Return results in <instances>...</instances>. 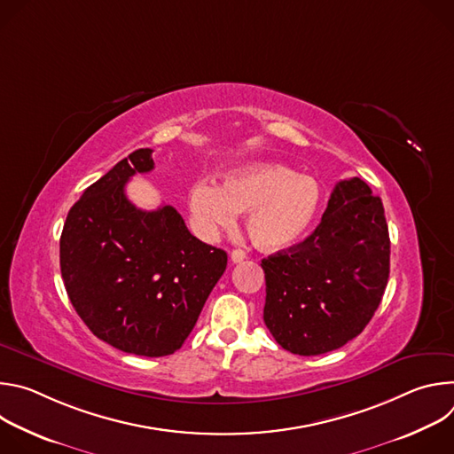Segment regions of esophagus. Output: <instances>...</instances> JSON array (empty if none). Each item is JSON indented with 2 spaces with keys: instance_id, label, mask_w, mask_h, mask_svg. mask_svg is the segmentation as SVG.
Segmentation results:
<instances>
[{
  "instance_id": "1",
  "label": "esophagus",
  "mask_w": 454,
  "mask_h": 454,
  "mask_svg": "<svg viewBox=\"0 0 454 454\" xmlns=\"http://www.w3.org/2000/svg\"><path fill=\"white\" fill-rule=\"evenodd\" d=\"M230 256H231V262H233V264H239V262H242L244 258H246V253H244L242 249H233Z\"/></svg>"
}]
</instances>
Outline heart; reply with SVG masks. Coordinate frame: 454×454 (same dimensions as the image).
Listing matches in <instances>:
<instances>
[{"mask_svg": "<svg viewBox=\"0 0 454 454\" xmlns=\"http://www.w3.org/2000/svg\"><path fill=\"white\" fill-rule=\"evenodd\" d=\"M321 205V188L310 176L278 163H249L230 170L223 184L201 181L190 190V210L201 233L231 228L247 212L246 230L262 251L298 244L312 228Z\"/></svg>", "mask_w": 454, "mask_h": 454, "instance_id": "1", "label": "heart"}]
</instances>
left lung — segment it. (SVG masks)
Segmentation results:
<instances>
[{"label":"left lung","instance_id":"1","mask_svg":"<svg viewBox=\"0 0 454 454\" xmlns=\"http://www.w3.org/2000/svg\"><path fill=\"white\" fill-rule=\"evenodd\" d=\"M264 323L298 356L347 345L368 325L390 275V235L382 201L350 177L336 184L316 230L262 261Z\"/></svg>","mask_w":454,"mask_h":454}]
</instances>
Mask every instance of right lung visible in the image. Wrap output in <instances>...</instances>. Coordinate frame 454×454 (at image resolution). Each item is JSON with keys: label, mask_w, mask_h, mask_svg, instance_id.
<instances>
[{"label": "right lung", "mask_w": 454, "mask_h": 454, "mask_svg": "<svg viewBox=\"0 0 454 454\" xmlns=\"http://www.w3.org/2000/svg\"><path fill=\"white\" fill-rule=\"evenodd\" d=\"M154 168L138 149L84 190L60 235V275L81 319L111 347L170 356L188 338L228 254L193 237L170 205L147 212L125 183Z\"/></svg>", "instance_id": "1"}]
</instances>
